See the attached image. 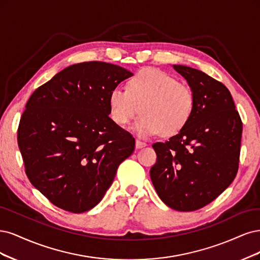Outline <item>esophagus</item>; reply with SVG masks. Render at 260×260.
Segmentation results:
<instances>
[{"mask_svg": "<svg viewBox=\"0 0 260 260\" xmlns=\"http://www.w3.org/2000/svg\"><path fill=\"white\" fill-rule=\"evenodd\" d=\"M146 146H147L146 142L141 141V140H139V139H136V148H137V149H140V148L146 147Z\"/></svg>", "mask_w": 260, "mask_h": 260, "instance_id": "esophagus-1", "label": "esophagus"}]
</instances>
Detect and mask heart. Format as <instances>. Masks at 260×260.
I'll use <instances>...</instances> for the list:
<instances>
[{
    "mask_svg": "<svg viewBox=\"0 0 260 260\" xmlns=\"http://www.w3.org/2000/svg\"><path fill=\"white\" fill-rule=\"evenodd\" d=\"M196 97L188 85L173 75L157 69H144L128 81L127 88L115 87L109 95L112 121L121 127L140 112L134 125L141 137H151L162 132L164 136L177 134L193 114Z\"/></svg>",
    "mask_w": 260,
    "mask_h": 260,
    "instance_id": "heart-1",
    "label": "heart"
}]
</instances>
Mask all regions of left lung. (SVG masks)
Returning <instances> with one entry per match:
<instances>
[{
    "instance_id": "1",
    "label": "left lung",
    "mask_w": 260,
    "mask_h": 260,
    "mask_svg": "<svg viewBox=\"0 0 260 260\" xmlns=\"http://www.w3.org/2000/svg\"><path fill=\"white\" fill-rule=\"evenodd\" d=\"M174 69L193 90L196 106L178 134L152 145L156 162L150 177L167 206L192 212L211 203L236 178L243 126L221 82L187 66L174 64Z\"/></svg>"
}]
</instances>
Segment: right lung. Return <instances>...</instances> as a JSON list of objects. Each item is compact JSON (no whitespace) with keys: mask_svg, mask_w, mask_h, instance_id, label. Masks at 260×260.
I'll return each instance as SVG.
<instances>
[{"mask_svg":"<svg viewBox=\"0 0 260 260\" xmlns=\"http://www.w3.org/2000/svg\"><path fill=\"white\" fill-rule=\"evenodd\" d=\"M132 75L103 61L75 63L29 98L18 147L30 182L57 207H95L134 152L135 139L109 118L110 91Z\"/></svg>","mask_w":260,"mask_h":260,"instance_id":"right-lung-1","label":"right lung"}]
</instances>
